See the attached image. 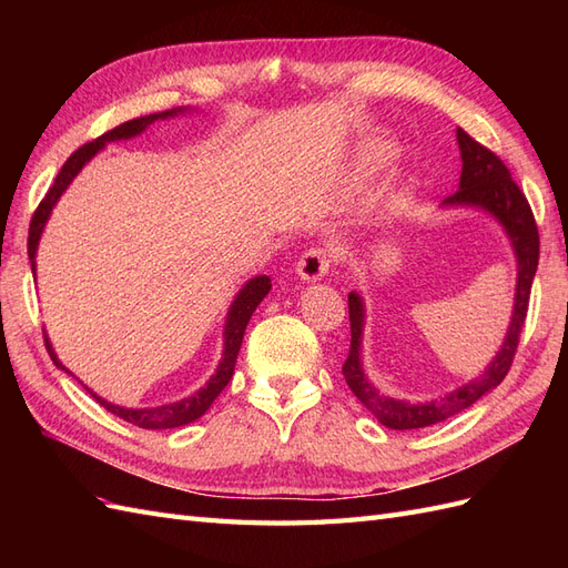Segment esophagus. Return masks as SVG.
Masks as SVG:
<instances>
[{"instance_id":"1","label":"esophagus","mask_w":568,"mask_h":568,"mask_svg":"<svg viewBox=\"0 0 568 568\" xmlns=\"http://www.w3.org/2000/svg\"><path fill=\"white\" fill-rule=\"evenodd\" d=\"M334 257H336V255H334L332 248H326V246H313V248H307V251L301 255L296 272L301 274V280L315 282V280L324 277V274L332 270Z\"/></svg>"}]
</instances>
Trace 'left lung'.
Here are the masks:
<instances>
[{
  "label": "left lung",
  "mask_w": 568,
  "mask_h": 568,
  "mask_svg": "<svg viewBox=\"0 0 568 568\" xmlns=\"http://www.w3.org/2000/svg\"><path fill=\"white\" fill-rule=\"evenodd\" d=\"M457 142L462 151V178L459 189L445 199V203L453 205H478V209L488 211L493 217L503 222L507 230L514 253H517L519 263V282H517V296H514V315L509 322V332L503 343L500 353L493 357L488 369L467 382L464 386L440 395L436 400L424 403H409L388 398V395L376 390L363 372L359 363V341H363V324H365V307L357 294H348V315H351V351L346 363H343V376L346 384L357 395L372 415L379 419L384 426L395 428V432H409V428H424L438 424L443 419L455 417L457 412L471 407L480 395H486L490 388L500 384L519 348V336L524 329V320L528 313V298L532 277L538 270V255H540V236L536 217H532L530 203L524 196L519 184L511 180L507 165L500 156L478 144L474 136H469L462 128H457Z\"/></svg>",
  "instance_id": "obj_1"
}]
</instances>
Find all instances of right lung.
I'll return each instance as SVG.
<instances>
[{
	"instance_id": "obj_1",
	"label": "right lung",
	"mask_w": 568,
	"mask_h": 568,
	"mask_svg": "<svg viewBox=\"0 0 568 568\" xmlns=\"http://www.w3.org/2000/svg\"><path fill=\"white\" fill-rule=\"evenodd\" d=\"M182 109H173V111H165V113H151V115H142V118H134V120H128V123L118 125L109 132H104L101 136H97V140L82 144L78 151L71 153V159H68L61 168V173L57 175L54 184L49 186V192L44 194V199L40 201L38 211L32 213V220H30V230H28V255H30V265H32V274H36V253H38V242H40V234L44 230V222L51 213V209H54V203L59 201V196L65 192V186L73 182V178L80 173L82 165L88 163L94 153L104 146L106 142H115V140H130V136L144 132L153 120L159 118H168V115H175L180 113ZM272 288L270 284V277H255L251 280L242 291H239L232 307H230V315H227V324H225V353H222V363L215 372L213 379L205 384L199 393H194L192 398H184L180 403H173V405H161V407H149V409H128V407H118V405H111L106 400H101L97 393H92V398H97L99 405H104L109 412H113L115 417L125 419L134 426L140 428H175V426H184L189 422L199 419L201 415H205V409H209L213 405V400L217 398V395L222 393V388H225L232 379L234 374V365H236V355H239V348H242V341H244V332H246V324L253 315V311L257 307V303H261L267 291ZM44 346L49 351V357L54 359V365L65 369L54 351H51V343L49 338H44ZM68 372V369H65Z\"/></svg>"
}]
</instances>
